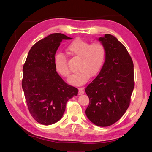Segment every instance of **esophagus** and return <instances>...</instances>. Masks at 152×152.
<instances>
[{
  "mask_svg": "<svg viewBox=\"0 0 152 152\" xmlns=\"http://www.w3.org/2000/svg\"><path fill=\"white\" fill-rule=\"evenodd\" d=\"M83 93H84V91H83V88H79V90H78V95H82L83 94Z\"/></svg>",
  "mask_w": 152,
  "mask_h": 152,
  "instance_id": "esophagus-1",
  "label": "esophagus"
}]
</instances>
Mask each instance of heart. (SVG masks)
Wrapping results in <instances>:
<instances>
[{"label": "heart", "instance_id": "1", "mask_svg": "<svg viewBox=\"0 0 152 152\" xmlns=\"http://www.w3.org/2000/svg\"><path fill=\"white\" fill-rule=\"evenodd\" d=\"M71 56L80 58L77 65L78 71L69 79V83L80 85L85 83L89 76L96 75L104 63L106 49L101 42L91 43L82 39H77L67 47ZM54 65L57 72L64 78H69L70 71L66 57L58 53L54 57Z\"/></svg>", "mask_w": 152, "mask_h": 152}]
</instances>
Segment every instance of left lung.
Wrapping results in <instances>:
<instances>
[{
    "instance_id": "obj_1",
    "label": "left lung",
    "mask_w": 152,
    "mask_h": 152,
    "mask_svg": "<svg viewBox=\"0 0 152 152\" xmlns=\"http://www.w3.org/2000/svg\"><path fill=\"white\" fill-rule=\"evenodd\" d=\"M99 40L105 47V62L86 88L89 99L86 114L95 125L108 127L118 121L129 106L134 86V65L126 48L115 37L106 34Z\"/></svg>"
}]
</instances>
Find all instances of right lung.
Wrapping results in <instances>:
<instances>
[{
    "label": "right lung",
    "mask_w": 152,
    "mask_h": 152,
    "mask_svg": "<svg viewBox=\"0 0 152 152\" xmlns=\"http://www.w3.org/2000/svg\"><path fill=\"white\" fill-rule=\"evenodd\" d=\"M72 38L53 33L32 46L23 67L22 88L31 115L45 125L59 121L67 101L78 90L64 81L55 69L54 57L63 40Z\"/></svg>",
    "instance_id": "obj_1"
}]
</instances>
